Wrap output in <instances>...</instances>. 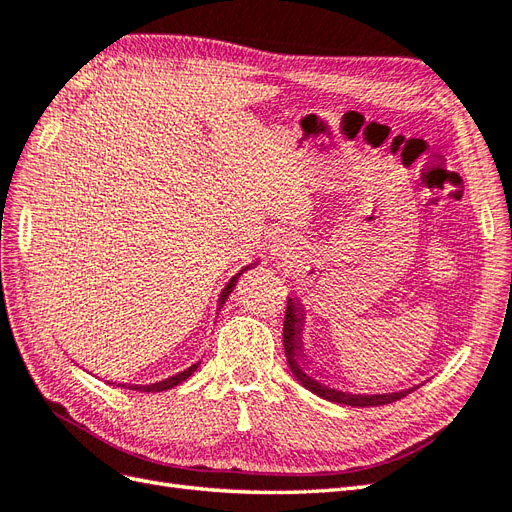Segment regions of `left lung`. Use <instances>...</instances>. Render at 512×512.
Wrapping results in <instances>:
<instances>
[{
    "label": "left lung",
    "mask_w": 512,
    "mask_h": 512,
    "mask_svg": "<svg viewBox=\"0 0 512 512\" xmlns=\"http://www.w3.org/2000/svg\"><path fill=\"white\" fill-rule=\"evenodd\" d=\"M303 311L301 305H296V301L288 298V307H286V320H284V349H286V358L290 364L292 375L307 387L309 392L315 396H320L324 400L337 402V404H347V407H381V404H390L407 394H411L415 387H409V390L402 392H392V394H351V392H341V390H332V387L320 383L313 379L309 373H305V364H298V360L303 358V347H301V326H303Z\"/></svg>",
    "instance_id": "8db88e82"
}]
</instances>
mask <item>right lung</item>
<instances>
[{
    "label": "right lung",
    "mask_w": 512,
    "mask_h": 512,
    "mask_svg": "<svg viewBox=\"0 0 512 512\" xmlns=\"http://www.w3.org/2000/svg\"><path fill=\"white\" fill-rule=\"evenodd\" d=\"M245 269H250V267H245ZM243 269V271H245ZM241 273H237L231 281H228L226 284V288L222 290V294H220V307L224 305V301L228 298V294L233 292V288H235V284H237V277H239ZM199 364L201 362H197V364H192L190 368H186V370H182V373H178V375H173V377H169V379H163V381H156V383H150V385H122V383H118L120 387H129V390H137V392H163V390H171V387H175V385H180L182 381H186L192 373H195V370L199 368Z\"/></svg>",
    "instance_id": "add662e5"
}]
</instances>
